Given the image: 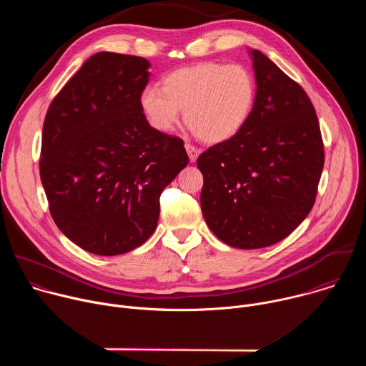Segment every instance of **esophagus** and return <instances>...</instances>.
Wrapping results in <instances>:
<instances>
[{"mask_svg":"<svg viewBox=\"0 0 366 366\" xmlns=\"http://www.w3.org/2000/svg\"><path fill=\"white\" fill-rule=\"evenodd\" d=\"M185 149H187V153H188V156H189V161L191 162H195L197 161V158H198V149L195 147V146H192L191 143H185Z\"/></svg>","mask_w":366,"mask_h":366,"instance_id":"esophagus-1","label":"esophagus"}]
</instances>
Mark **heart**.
<instances>
[{
    "label": "heart",
    "mask_w": 366,
    "mask_h": 366,
    "mask_svg": "<svg viewBox=\"0 0 366 366\" xmlns=\"http://www.w3.org/2000/svg\"><path fill=\"white\" fill-rule=\"evenodd\" d=\"M256 99V82L243 65L198 62L178 68L162 79V89L147 86L140 94V110L159 133L179 122L205 143H223L247 123Z\"/></svg>",
    "instance_id": "1"
}]
</instances>
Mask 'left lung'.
I'll return each instance as SVG.
<instances>
[{
	"instance_id": "left-lung-1",
	"label": "left lung",
	"mask_w": 366,
	"mask_h": 366,
	"mask_svg": "<svg viewBox=\"0 0 366 366\" xmlns=\"http://www.w3.org/2000/svg\"><path fill=\"white\" fill-rule=\"evenodd\" d=\"M250 55L257 88L247 123L197 159L205 223L237 249L267 247L292 233L315 205L325 165L305 91L262 51Z\"/></svg>"
}]
</instances>
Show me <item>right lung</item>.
Instances as JSON below:
<instances>
[{
  "label": "right lung",
  "mask_w": 366,
  "mask_h": 366,
  "mask_svg": "<svg viewBox=\"0 0 366 366\" xmlns=\"http://www.w3.org/2000/svg\"><path fill=\"white\" fill-rule=\"evenodd\" d=\"M144 58L99 51L50 102L40 179L50 216L86 252L114 256L143 244L159 197L187 167L182 139L156 132L140 110Z\"/></svg>",
  "instance_id": "add662e5"
}]
</instances>
